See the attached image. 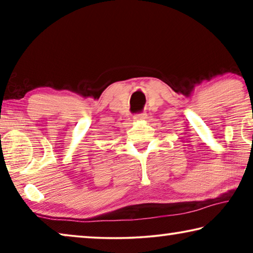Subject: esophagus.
Instances as JSON below:
<instances>
[{
    "mask_svg": "<svg viewBox=\"0 0 253 253\" xmlns=\"http://www.w3.org/2000/svg\"><path fill=\"white\" fill-rule=\"evenodd\" d=\"M146 118V114L145 113H139V114H136L134 116V119L136 121H143V119Z\"/></svg>",
    "mask_w": 253,
    "mask_h": 253,
    "instance_id": "1",
    "label": "esophagus"
}]
</instances>
